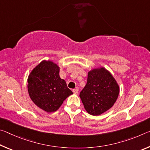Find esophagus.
Instances as JSON below:
<instances>
[{"mask_svg": "<svg viewBox=\"0 0 150 150\" xmlns=\"http://www.w3.org/2000/svg\"><path fill=\"white\" fill-rule=\"evenodd\" d=\"M73 92L74 93H77L79 92V88H74V89H73Z\"/></svg>", "mask_w": 150, "mask_h": 150, "instance_id": "obj_1", "label": "esophagus"}]
</instances>
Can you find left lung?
Here are the masks:
<instances>
[{"instance_id":"1","label":"left lung","mask_w":150,"mask_h":150,"mask_svg":"<svg viewBox=\"0 0 150 150\" xmlns=\"http://www.w3.org/2000/svg\"><path fill=\"white\" fill-rule=\"evenodd\" d=\"M119 91L115 78L110 72L101 67L88 72L87 84L79 96L87 112L98 116L114 105Z\"/></svg>"}]
</instances>
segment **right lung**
Listing matches in <instances>:
<instances>
[{"label": "right lung", "mask_w": 150, "mask_h": 150, "mask_svg": "<svg viewBox=\"0 0 150 150\" xmlns=\"http://www.w3.org/2000/svg\"><path fill=\"white\" fill-rule=\"evenodd\" d=\"M28 90L35 105L47 112L56 111L73 94L60 78L59 67L50 61H43L30 73Z\"/></svg>", "instance_id": "right-lung-1"}]
</instances>
